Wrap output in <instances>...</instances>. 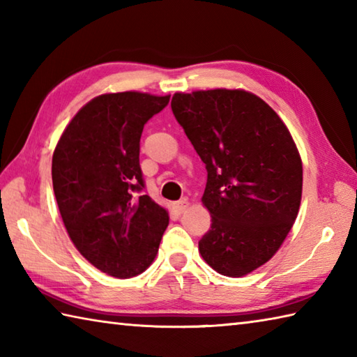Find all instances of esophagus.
<instances>
[{
	"mask_svg": "<svg viewBox=\"0 0 357 357\" xmlns=\"http://www.w3.org/2000/svg\"><path fill=\"white\" fill-rule=\"evenodd\" d=\"M187 207H188V201L185 198H183L174 204V208H176L178 213H184L187 211Z\"/></svg>",
	"mask_w": 357,
	"mask_h": 357,
	"instance_id": "esophagus-1",
	"label": "esophagus"
}]
</instances>
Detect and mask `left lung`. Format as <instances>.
I'll return each instance as SVG.
<instances>
[{
    "label": "left lung",
    "instance_id": "1",
    "mask_svg": "<svg viewBox=\"0 0 357 357\" xmlns=\"http://www.w3.org/2000/svg\"><path fill=\"white\" fill-rule=\"evenodd\" d=\"M172 111L207 170L201 201L212 225L199 254L221 275L250 274L297 218L303 167L294 139L266 102L243 89L176 93Z\"/></svg>",
    "mask_w": 357,
    "mask_h": 357
}]
</instances>
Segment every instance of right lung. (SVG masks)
<instances>
[{
  "mask_svg": "<svg viewBox=\"0 0 357 357\" xmlns=\"http://www.w3.org/2000/svg\"><path fill=\"white\" fill-rule=\"evenodd\" d=\"M169 100L137 91L97 96L73 117L54 150L52 185L69 238L111 277L142 274L169 226V212L141 193L139 165L144 125Z\"/></svg>",
  "mask_w": 357,
  "mask_h": 357,
  "instance_id": "obj_1",
  "label": "right lung"
}]
</instances>
